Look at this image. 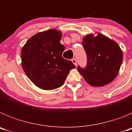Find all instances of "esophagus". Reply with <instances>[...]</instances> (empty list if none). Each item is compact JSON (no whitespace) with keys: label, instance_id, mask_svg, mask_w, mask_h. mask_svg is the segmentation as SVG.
Listing matches in <instances>:
<instances>
[{"label":"esophagus","instance_id":"34e87169","mask_svg":"<svg viewBox=\"0 0 132 132\" xmlns=\"http://www.w3.org/2000/svg\"><path fill=\"white\" fill-rule=\"evenodd\" d=\"M71 61L72 62H73V63L75 65V66H77V60L75 59V58H73V59H71Z\"/></svg>","mask_w":132,"mask_h":132}]
</instances>
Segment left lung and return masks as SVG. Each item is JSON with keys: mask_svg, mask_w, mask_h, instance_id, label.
<instances>
[{"mask_svg": "<svg viewBox=\"0 0 132 132\" xmlns=\"http://www.w3.org/2000/svg\"><path fill=\"white\" fill-rule=\"evenodd\" d=\"M87 53V64L78 71L88 84L102 87L114 80L120 69L123 59L122 51L118 44L104 35L88 34L82 39Z\"/></svg>", "mask_w": 132, "mask_h": 132, "instance_id": "left-lung-1", "label": "left lung"}]
</instances>
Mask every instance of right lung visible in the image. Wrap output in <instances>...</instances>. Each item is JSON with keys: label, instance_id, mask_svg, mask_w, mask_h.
I'll list each match as a JSON object with an SVG mask.
<instances>
[{"label": "right lung", "instance_id": "right-lung-1", "mask_svg": "<svg viewBox=\"0 0 132 132\" xmlns=\"http://www.w3.org/2000/svg\"><path fill=\"white\" fill-rule=\"evenodd\" d=\"M62 34L56 29L36 34L27 41L21 51L22 67L36 86L53 90L63 85L71 69V61L65 59V47L60 44Z\"/></svg>", "mask_w": 132, "mask_h": 132}]
</instances>
